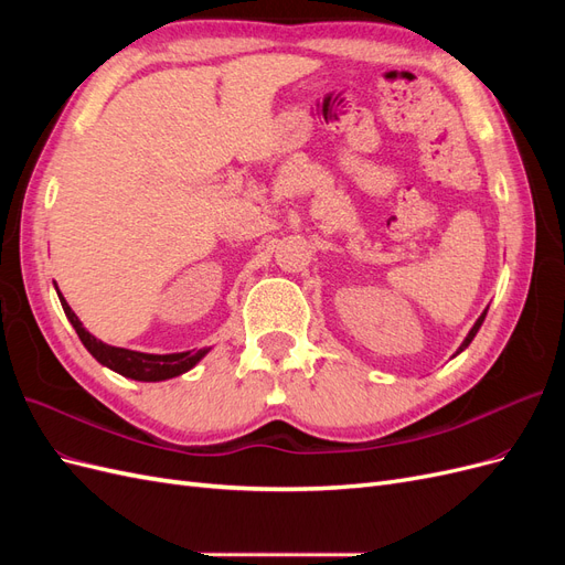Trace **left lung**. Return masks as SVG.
Instances as JSON below:
<instances>
[{"label": "left lung", "instance_id": "1", "mask_svg": "<svg viewBox=\"0 0 565 565\" xmlns=\"http://www.w3.org/2000/svg\"><path fill=\"white\" fill-rule=\"evenodd\" d=\"M486 313H488V309H486V311H483L481 316H478V320L473 322V328L469 330V334L465 337V341H461V347L457 349V353H461V351H465V349H467V347L471 344V341H473V337H476V332H478V330H481V324H483V320H486ZM457 353H455V355H457Z\"/></svg>", "mask_w": 565, "mask_h": 565}]
</instances>
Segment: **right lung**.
<instances>
[{"mask_svg": "<svg viewBox=\"0 0 565 565\" xmlns=\"http://www.w3.org/2000/svg\"><path fill=\"white\" fill-rule=\"evenodd\" d=\"M56 292H58V287H56ZM58 299H61V306H63L67 320H71L77 337L82 339L84 349H87L100 365L110 367L113 372L122 374V377H127V380L164 382V380L179 377V374L193 370L202 361V358L212 351V347H204V349L181 351V353H141V351L104 344V341L96 339L92 332L84 330L82 320L75 316L71 306H67V301L63 299L61 292H58Z\"/></svg>", "mask_w": 565, "mask_h": 565, "instance_id": "add662e5", "label": "right lung"}]
</instances>
